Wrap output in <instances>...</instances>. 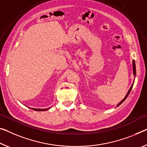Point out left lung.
Masks as SVG:
<instances>
[{
	"mask_svg": "<svg viewBox=\"0 0 147 147\" xmlns=\"http://www.w3.org/2000/svg\"><path fill=\"white\" fill-rule=\"evenodd\" d=\"M133 71H134V76H135V75H136V67H135V61H134V60H133ZM133 86H134V84H133V85H131V87L130 89H129V91H128V92H127V94H126L125 96L124 97V98L123 99V100H121L120 102L118 104V105H117V107H118V106L120 105L122 103V102H123V101L125 100L126 98H127V96L129 95V92H131V89H132V88H133Z\"/></svg>",
	"mask_w": 147,
	"mask_h": 147,
	"instance_id": "1",
	"label": "left lung"
}]
</instances>
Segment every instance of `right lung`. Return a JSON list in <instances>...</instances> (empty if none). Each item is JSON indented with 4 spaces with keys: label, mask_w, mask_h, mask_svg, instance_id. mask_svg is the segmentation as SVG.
<instances>
[{
    "label": "right lung",
    "mask_w": 147,
    "mask_h": 147,
    "mask_svg": "<svg viewBox=\"0 0 147 147\" xmlns=\"http://www.w3.org/2000/svg\"><path fill=\"white\" fill-rule=\"evenodd\" d=\"M50 108H45V109H39V108H31V109H33V110H36V111H46V110H49Z\"/></svg>",
    "instance_id": "right-lung-1"
}]
</instances>
